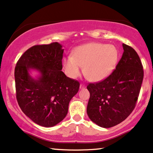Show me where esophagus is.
Instances as JSON below:
<instances>
[{
    "label": "esophagus",
    "instance_id": "esophagus-1",
    "mask_svg": "<svg viewBox=\"0 0 153 153\" xmlns=\"http://www.w3.org/2000/svg\"><path fill=\"white\" fill-rule=\"evenodd\" d=\"M80 89H84V88H85V84H82V83H81L80 85Z\"/></svg>",
    "mask_w": 153,
    "mask_h": 153
}]
</instances>
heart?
Wrapping results in <instances>:
<instances>
[{
    "mask_svg": "<svg viewBox=\"0 0 153 153\" xmlns=\"http://www.w3.org/2000/svg\"><path fill=\"white\" fill-rule=\"evenodd\" d=\"M117 49L113 45L91 42L82 45L74 50L73 55L64 59V68L69 77L75 78L80 75L82 66L89 80L97 82L106 78L117 63Z\"/></svg>",
    "mask_w": 153,
    "mask_h": 153,
    "instance_id": "obj_1",
    "label": "heart"
}]
</instances>
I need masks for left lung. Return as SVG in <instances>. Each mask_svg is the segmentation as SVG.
<instances>
[{"instance_id": "8db88e82", "label": "left lung", "mask_w": 153, "mask_h": 153, "mask_svg": "<svg viewBox=\"0 0 153 153\" xmlns=\"http://www.w3.org/2000/svg\"><path fill=\"white\" fill-rule=\"evenodd\" d=\"M123 47V56L111 74L87 87L90 94L87 115L103 128L121 123L131 113L143 82V66L137 52L127 45Z\"/></svg>"}]
</instances>
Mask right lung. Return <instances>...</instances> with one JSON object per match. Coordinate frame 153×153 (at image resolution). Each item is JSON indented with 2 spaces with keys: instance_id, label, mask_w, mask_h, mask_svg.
<instances>
[{
  "instance_id": "right-lung-1",
  "label": "right lung",
  "mask_w": 153,
  "mask_h": 153,
  "mask_svg": "<svg viewBox=\"0 0 153 153\" xmlns=\"http://www.w3.org/2000/svg\"><path fill=\"white\" fill-rule=\"evenodd\" d=\"M64 49L58 42L38 45L28 49L15 69L16 97L20 108L34 123L50 127L62 121L68 113L71 99L80 82L68 78L62 70ZM30 69L41 73L36 80Z\"/></svg>"
}]
</instances>
